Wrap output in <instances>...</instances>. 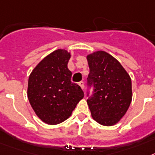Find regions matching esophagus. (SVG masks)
Segmentation results:
<instances>
[{
  "label": "esophagus",
  "instance_id": "34e87169",
  "mask_svg": "<svg viewBox=\"0 0 155 155\" xmlns=\"http://www.w3.org/2000/svg\"><path fill=\"white\" fill-rule=\"evenodd\" d=\"M78 85H80L81 89H84V88H85V83H84V81H80V82L78 83Z\"/></svg>",
  "mask_w": 155,
  "mask_h": 155
}]
</instances>
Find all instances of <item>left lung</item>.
Returning <instances> with one entry per match:
<instances>
[{
	"label": "left lung",
	"mask_w": 155,
	"mask_h": 155,
	"mask_svg": "<svg viewBox=\"0 0 155 155\" xmlns=\"http://www.w3.org/2000/svg\"><path fill=\"white\" fill-rule=\"evenodd\" d=\"M89 74L87 104L93 118L100 124L112 126L118 123L128 109L132 99L131 80L121 64L105 51L87 56Z\"/></svg>",
	"instance_id": "obj_1"
}]
</instances>
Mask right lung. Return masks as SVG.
Here are the masks:
<instances>
[{"label":"right lung","instance_id":"add662e5","mask_svg":"<svg viewBox=\"0 0 155 155\" xmlns=\"http://www.w3.org/2000/svg\"><path fill=\"white\" fill-rule=\"evenodd\" d=\"M70 54L58 49L43 58L29 76L28 97L35 114L47 124L68 119L84 97L78 85L71 82L67 67Z\"/></svg>","mask_w":155,"mask_h":155}]
</instances>
